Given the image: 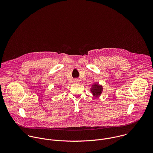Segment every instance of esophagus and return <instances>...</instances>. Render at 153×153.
Wrapping results in <instances>:
<instances>
[{
	"label": "esophagus",
	"instance_id": "34e87169",
	"mask_svg": "<svg viewBox=\"0 0 153 153\" xmlns=\"http://www.w3.org/2000/svg\"><path fill=\"white\" fill-rule=\"evenodd\" d=\"M74 83H78L79 82V80L77 79H74Z\"/></svg>",
	"mask_w": 153,
	"mask_h": 153
}]
</instances>
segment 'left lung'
<instances>
[{
	"label": "left lung",
	"mask_w": 153,
	"mask_h": 153,
	"mask_svg": "<svg viewBox=\"0 0 153 153\" xmlns=\"http://www.w3.org/2000/svg\"><path fill=\"white\" fill-rule=\"evenodd\" d=\"M102 89H103L102 86L101 85H99L97 83V84H94V85H92V88H91V91L92 93L94 96H95V97H98L101 94Z\"/></svg>",
	"instance_id": "8db88e82"
}]
</instances>
